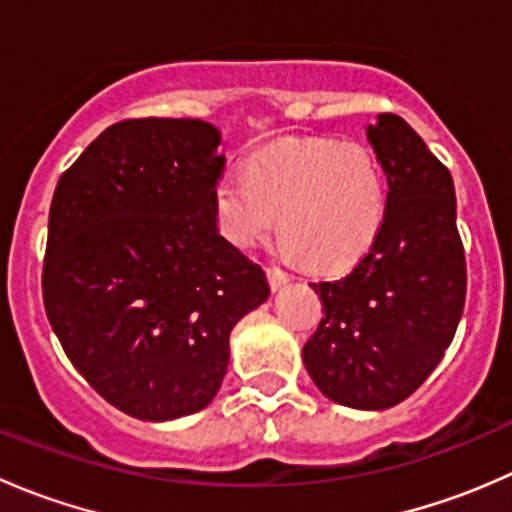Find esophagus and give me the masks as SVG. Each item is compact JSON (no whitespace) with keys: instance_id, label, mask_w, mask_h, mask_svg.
<instances>
[{"instance_id":"obj_1","label":"esophagus","mask_w":512,"mask_h":512,"mask_svg":"<svg viewBox=\"0 0 512 512\" xmlns=\"http://www.w3.org/2000/svg\"><path fill=\"white\" fill-rule=\"evenodd\" d=\"M267 280H270V287L275 289H282L289 282V275L287 272H282L280 267H267Z\"/></svg>"}]
</instances>
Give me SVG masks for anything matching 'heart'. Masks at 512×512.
<instances>
[{"label":"heart","instance_id":"b5f03b06","mask_svg":"<svg viewBox=\"0 0 512 512\" xmlns=\"http://www.w3.org/2000/svg\"><path fill=\"white\" fill-rule=\"evenodd\" d=\"M389 208L384 168L364 143L285 138L245 160V178L213 188L220 235L255 250L280 230L282 250L312 270L344 272L379 240Z\"/></svg>","mask_w":512,"mask_h":512}]
</instances>
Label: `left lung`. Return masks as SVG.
Segmentation results:
<instances>
[{"instance_id": "1", "label": "left lung", "mask_w": 512, "mask_h": 512, "mask_svg": "<svg viewBox=\"0 0 512 512\" xmlns=\"http://www.w3.org/2000/svg\"><path fill=\"white\" fill-rule=\"evenodd\" d=\"M366 138L389 183L384 227L349 275L312 282L324 317L302 359L327 399L381 411L409 399L453 342L466 255L446 165L394 113H379Z\"/></svg>"}]
</instances>
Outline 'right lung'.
<instances>
[{
  "instance_id": "right-lung-1",
  "label": "right lung",
  "mask_w": 512,
  "mask_h": 512,
  "mask_svg": "<svg viewBox=\"0 0 512 512\" xmlns=\"http://www.w3.org/2000/svg\"><path fill=\"white\" fill-rule=\"evenodd\" d=\"M220 141L198 118L113 123L51 200L46 317L76 371L141 421L205 409L232 327L270 297L262 267L215 223Z\"/></svg>"
}]
</instances>
